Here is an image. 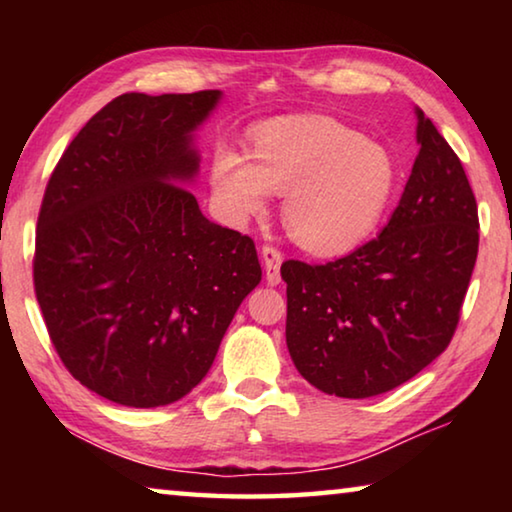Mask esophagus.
I'll use <instances>...</instances> for the list:
<instances>
[{"label":"esophagus","instance_id":"34e87169","mask_svg":"<svg viewBox=\"0 0 512 512\" xmlns=\"http://www.w3.org/2000/svg\"><path fill=\"white\" fill-rule=\"evenodd\" d=\"M282 259H284L282 253L275 246H264L262 248V264H264V271H266V282L271 284V287L280 284Z\"/></svg>","mask_w":512,"mask_h":512}]
</instances>
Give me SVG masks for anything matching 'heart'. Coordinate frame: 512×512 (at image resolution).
<instances>
[{"instance_id": "obj_1", "label": "heart", "mask_w": 512, "mask_h": 512, "mask_svg": "<svg viewBox=\"0 0 512 512\" xmlns=\"http://www.w3.org/2000/svg\"><path fill=\"white\" fill-rule=\"evenodd\" d=\"M214 203L225 221L244 225L284 196L291 239L332 257L363 244L395 194L393 155L329 117L266 121L250 133V158L216 144L210 160Z\"/></svg>"}]
</instances>
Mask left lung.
Segmentation results:
<instances>
[{
	"label": "left lung",
	"instance_id": "1",
	"mask_svg": "<svg viewBox=\"0 0 512 512\" xmlns=\"http://www.w3.org/2000/svg\"><path fill=\"white\" fill-rule=\"evenodd\" d=\"M420 153L381 235L336 262L282 264L287 348L302 377L336 397L381 395L452 341L479 253L463 164L415 108Z\"/></svg>",
	"mask_w": 512,
	"mask_h": 512
}]
</instances>
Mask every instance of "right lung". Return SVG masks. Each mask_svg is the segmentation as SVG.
I'll list each match as a JSON object with an SVG mask.
<instances>
[{
    "mask_svg": "<svg viewBox=\"0 0 512 512\" xmlns=\"http://www.w3.org/2000/svg\"><path fill=\"white\" fill-rule=\"evenodd\" d=\"M219 101L121 94L67 146L42 198L33 284L51 343L121 406L155 409L201 384L262 280L253 239L205 219L185 187Z\"/></svg>",
    "mask_w": 512,
    "mask_h": 512,
    "instance_id": "add662e5",
    "label": "right lung"
}]
</instances>
